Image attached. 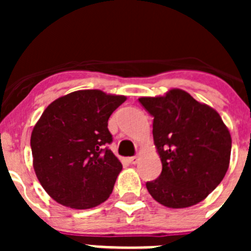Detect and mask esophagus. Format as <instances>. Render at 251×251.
Listing matches in <instances>:
<instances>
[{"instance_id": "34e87169", "label": "esophagus", "mask_w": 251, "mask_h": 251, "mask_svg": "<svg viewBox=\"0 0 251 251\" xmlns=\"http://www.w3.org/2000/svg\"><path fill=\"white\" fill-rule=\"evenodd\" d=\"M138 161H139V157L138 156L129 157V158H128V162H129V163H132V165H136V163H138Z\"/></svg>"}]
</instances>
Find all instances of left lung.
I'll list each match as a JSON object with an SVG mask.
<instances>
[{
  "label": "left lung",
  "mask_w": 251,
  "mask_h": 251,
  "mask_svg": "<svg viewBox=\"0 0 251 251\" xmlns=\"http://www.w3.org/2000/svg\"><path fill=\"white\" fill-rule=\"evenodd\" d=\"M139 103L153 117V141L162 172L146 183L151 196L170 208H185L205 200L225 177L231 136L220 114L182 89Z\"/></svg>",
  "instance_id": "obj_1"
}]
</instances>
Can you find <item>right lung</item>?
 I'll return each mask as SVG.
<instances>
[{
    "label": "right lung",
    "instance_id": "1",
    "mask_svg": "<svg viewBox=\"0 0 251 251\" xmlns=\"http://www.w3.org/2000/svg\"><path fill=\"white\" fill-rule=\"evenodd\" d=\"M127 97L76 90L48 105L31 133L35 174L49 196L85 210L110 196L122 163L106 148L108 119Z\"/></svg>",
    "mask_w": 251,
    "mask_h": 251
}]
</instances>
